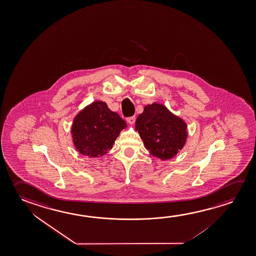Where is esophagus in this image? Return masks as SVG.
I'll list each match as a JSON object with an SVG mask.
<instances>
[{"label":"esophagus","mask_w":256,"mask_h":256,"mask_svg":"<svg viewBox=\"0 0 256 256\" xmlns=\"http://www.w3.org/2000/svg\"><path fill=\"white\" fill-rule=\"evenodd\" d=\"M126 122L130 123V125H133L136 122V117L134 116H131L130 118H126Z\"/></svg>","instance_id":"34e87169"}]
</instances>
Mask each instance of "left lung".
<instances>
[{
	"mask_svg": "<svg viewBox=\"0 0 256 256\" xmlns=\"http://www.w3.org/2000/svg\"><path fill=\"white\" fill-rule=\"evenodd\" d=\"M136 130L149 154L162 160L176 156L188 136L184 120L158 102L144 106L136 120Z\"/></svg>",
	"mask_w": 256,
	"mask_h": 256,
	"instance_id": "1",
	"label": "left lung"
}]
</instances>
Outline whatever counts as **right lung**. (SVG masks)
Instances as JSON below:
<instances>
[{
  "instance_id": "obj_1",
  "label": "right lung",
  "mask_w": 256,
  "mask_h": 256,
  "mask_svg": "<svg viewBox=\"0 0 256 256\" xmlns=\"http://www.w3.org/2000/svg\"><path fill=\"white\" fill-rule=\"evenodd\" d=\"M126 123L108 108L106 102L94 101L80 112L72 125V142L80 154L102 157L114 146Z\"/></svg>"
}]
</instances>
